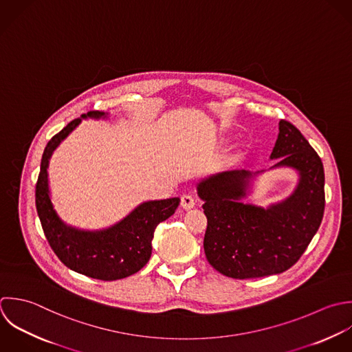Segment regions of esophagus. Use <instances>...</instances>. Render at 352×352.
Masks as SVG:
<instances>
[{
    "label": "esophagus",
    "instance_id": "1",
    "mask_svg": "<svg viewBox=\"0 0 352 352\" xmlns=\"http://www.w3.org/2000/svg\"><path fill=\"white\" fill-rule=\"evenodd\" d=\"M181 206L185 208V210H190L195 207V199L192 195L189 193H185L181 196Z\"/></svg>",
    "mask_w": 352,
    "mask_h": 352
}]
</instances>
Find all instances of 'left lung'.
Masks as SVG:
<instances>
[{"label":"left lung","instance_id":"8db88e82","mask_svg":"<svg viewBox=\"0 0 352 352\" xmlns=\"http://www.w3.org/2000/svg\"><path fill=\"white\" fill-rule=\"evenodd\" d=\"M272 159L277 166L299 171L295 193L267 210L243 204L250 171L234 170L212 175L197 185L207 217L204 252L221 274L236 280L280 274L291 269L316 236L325 210V173L318 153L288 120L280 133Z\"/></svg>","mask_w":352,"mask_h":352}]
</instances>
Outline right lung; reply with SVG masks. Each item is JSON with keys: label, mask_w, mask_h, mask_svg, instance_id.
Returning a JSON list of instances; mask_svg holds the SVG:
<instances>
[{"label": "right lung", "mask_w": 352, "mask_h": 352, "mask_svg": "<svg viewBox=\"0 0 352 352\" xmlns=\"http://www.w3.org/2000/svg\"><path fill=\"white\" fill-rule=\"evenodd\" d=\"M102 115L104 112L87 113L93 118ZM79 122L80 118L71 120L45 146L35 185L36 212L50 248L68 269L101 281L126 278L148 263L155 229L175 212L179 199L144 203L122 222L102 232H82L65 226L50 203L46 168L53 149Z\"/></svg>", "instance_id": "add662e5"}]
</instances>
